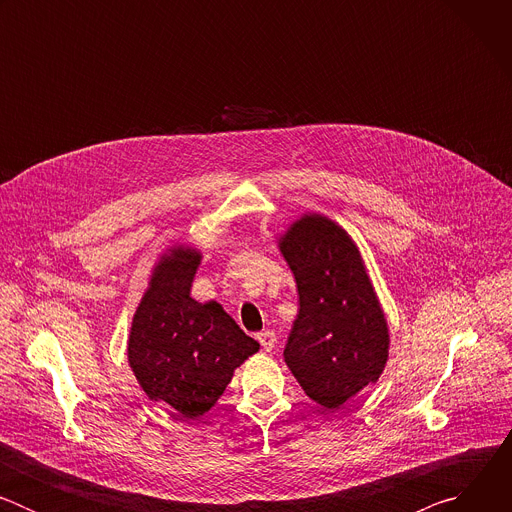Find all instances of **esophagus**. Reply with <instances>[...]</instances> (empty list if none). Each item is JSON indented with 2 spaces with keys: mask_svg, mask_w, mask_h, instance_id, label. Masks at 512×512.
<instances>
[{
  "mask_svg": "<svg viewBox=\"0 0 512 512\" xmlns=\"http://www.w3.org/2000/svg\"><path fill=\"white\" fill-rule=\"evenodd\" d=\"M257 340H259V344L263 346V350H267V352H271L273 346H275V334H273L271 330L259 332V334H257Z\"/></svg>",
  "mask_w": 512,
  "mask_h": 512,
  "instance_id": "esophagus-1",
  "label": "esophagus"
}]
</instances>
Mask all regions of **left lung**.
<instances>
[{
  "label": "left lung",
  "instance_id": "8db88e82",
  "mask_svg": "<svg viewBox=\"0 0 512 512\" xmlns=\"http://www.w3.org/2000/svg\"><path fill=\"white\" fill-rule=\"evenodd\" d=\"M279 249L300 296L285 364L310 399L338 409L377 383L385 369V314L356 245L330 218L306 214L283 235Z\"/></svg>",
  "mask_w": 512,
  "mask_h": 512
}]
</instances>
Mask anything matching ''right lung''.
<instances>
[{
  "label": "right lung",
  "instance_id": "right-lung-1",
  "mask_svg": "<svg viewBox=\"0 0 512 512\" xmlns=\"http://www.w3.org/2000/svg\"><path fill=\"white\" fill-rule=\"evenodd\" d=\"M200 253L178 247L158 263L133 316L127 356L154 401L182 417L206 413L227 389L233 371L259 350L216 302L198 304L190 285Z\"/></svg>",
  "mask_w": 512,
  "mask_h": 512
}]
</instances>
